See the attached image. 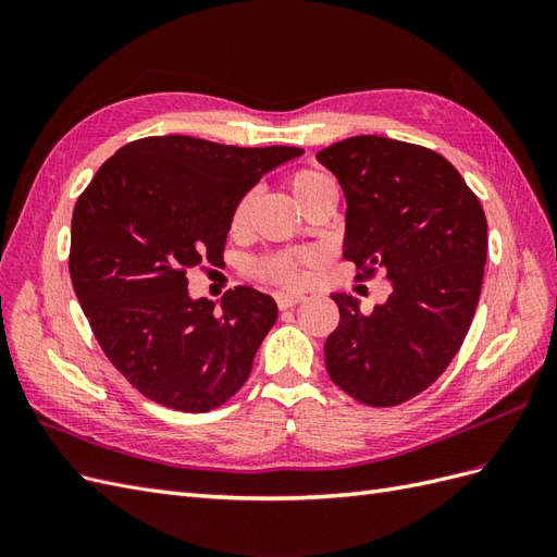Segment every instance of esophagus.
Returning <instances> with one entry per match:
<instances>
[{
    "mask_svg": "<svg viewBox=\"0 0 557 557\" xmlns=\"http://www.w3.org/2000/svg\"><path fill=\"white\" fill-rule=\"evenodd\" d=\"M307 297L301 293H276V305L278 309H293L299 301H305Z\"/></svg>",
    "mask_w": 557,
    "mask_h": 557,
    "instance_id": "34e87169",
    "label": "esophagus"
}]
</instances>
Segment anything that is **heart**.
Segmentation results:
<instances>
[{
	"label": "heart",
	"instance_id": "heart-1",
	"mask_svg": "<svg viewBox=\"0 0 557 557\" xmlns=\"http://www.w3.org/2000/svg\"><path fill=\"white\" fill-rule=\"evenodd\" d=\"M325 185H332V181L313 170H301L290 176V190L297 197L299 205H305L309 197H313L318 190H323ZM252 201H256V193H246L237 207L232 211V230L242 232L248 225V218L252 211ZM315 262L313 252H281V256L269 258L262 262V276L276 285H299L307 276V267Z\"/></svg>",
	"mask_w": 557,
	"mask_h": 557
}]
</instances>
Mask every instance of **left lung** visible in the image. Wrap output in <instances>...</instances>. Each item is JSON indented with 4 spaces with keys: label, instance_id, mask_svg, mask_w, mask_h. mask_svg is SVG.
Returning a JSON list of instances; mask_svg holds the SVG:
<instances>
[{
    "label": "left lung",
    "instance_id": "obj_1",
    "mask_svg": "<svg viewBox=\"0 0 557 557\" xmlns=\"http://www.w3.org/2000/svg\"><path fill=\"white\" fill-rule=\"evenodd\" d=\"M346 197L344 258L391 281L372 313L346 293L325 342L330 379L369 407H397L440 379L474 318L487 252L479 197L430 148L350 137L315 156Z\"/></svg>",
    "mask_w": 557,
    "mask_h": 557
}]
</instances>
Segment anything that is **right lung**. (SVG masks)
I'll return each instance as SVG.
<instances>
[{
	"instance_id": "right-lung-1",
	"label": "right lung",
	"mask_w": 557,
	"mask_h": 557,
	"mask_svg": "<svg viewBox=\"0 0 557 557\" xmlns=\"http://www.w3.org/2000/svg\"><path fill=\"white\" fill-rule=\"evenodd\" d=\"M295 146L239 148L183 134L146 137L109 158L72 215L70 274L95 339L137 391L207 413L250 376L276 301L239 285L215 301L188 272L223 260L237 201Z\"/></svg>"
}]
</instances>
